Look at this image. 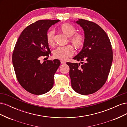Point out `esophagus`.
I'll use <instances>...</instances> for the list:
<instances>
[{
  "instance_id": "1",
  "label": "esophagus",
  "mask_w": 127,
  "mask_h": 127,
  "mask_svg": "<svg viewBox=\"0 0 127 127\" xmlns=\"http://www.w3.org/2000/svg\"><path fill=\"white\" fill-rule=\"evenodd\" d=\"M60 62H61V64H66V62H65L64 61H63V60H61V61H60Z\"/></svg>"
}]
</instances>
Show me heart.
Masks as SVG:
<instances>
[{
  "instance_id": "obj_1",
  "label": "heart",
  "mask_w": 127,
  "mask_h": 127,
  "mask_svg": "<svg viewBox=\"0 0 127 127\" xmlns=\"http://www.w3.org/2000/svg\"><path fill=\"white\" fill-rule=\"evenodd\" d=\"M59 30L69 38V42L76 49L81 48L85 42V37L82 34L76 33V29L69 24H64L60 26ZM47 40L49 45H53L55 43V32L50 30L47 34ZM74 53V49L71 45L66 47H59L52 52L53 57L56 59L61 60L67 59L71 57Z\"/></svg>"
}]
</instances>
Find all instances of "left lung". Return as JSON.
I'll list each match as a JSON object with an SVG mask.
<instances>
[{"label": "left lung", "mask_w": 127, "mask_h": 127, "mask_svg": "<svg viewBox=\"0 0 127 127\" xmlns=\"http://www.w3.org/2000/svg\"><path fill=\"white\" fill-rule=\"evenodd\" d=\"M74 22L83 29L85 42L82 50L73 58L81 61L82 65L67 63L70 68L71 86L80 94H91L106 81L112 63V47L106 33L97 24L83 19Z\"/></svg>", "instance_id": "1"}]
</instances>
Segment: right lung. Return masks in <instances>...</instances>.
Masks as SVG:
<instances>
[{"instance_id": "obj_1", "label": "right lung", "mask_w": 127, "mask_h": 127, "mask_svg": "<svg viewBox=\"0 0 127 127\" xmlns=\"http://www.w3.org/2000/svg\"><path fill=\"white\" fill-rule=\"evenodd\" d=\"M60 20H39L23 31L14 50L12 61L17 79L23 88L35 95L50 90L54 75L60 64L57 59L40 63L42 56L51 52L47 40L48 31Z\"/></svg>"}]
</instances>
